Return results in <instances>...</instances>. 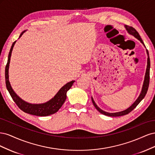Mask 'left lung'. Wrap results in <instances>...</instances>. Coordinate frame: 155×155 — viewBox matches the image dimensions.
I'll list each match as a JSON object with an SVG mask.
<instances>
[{"instance_id": "obj_1", "label": "left lung", "mask_w": 155, "mask_h": 155, "mask_svg": "<svg viewBox=\"0 0 155 155\" xmlns=\"http://www.w3.org/2000/svg\"><path fill=\"white\" fill-rule=\"evenodd\" d=\"M125 28L126 30L127 31L128 34H129L130 35L134 36L135 38H137L138 40H139L140 42H141V43L143 44V45L145 47V46L143 43V42L142 41V39H141V37H140L139 34L138 33V31L136 30L134 28L131 27V26H127L125 25ZM146 52L147 54V68H146V71H145V78H144V81H143V85H142V91L141 92H140V95L138 96V97L137 99L133 104L131 105V106H130L128 109H127L123 111H120V112H113V113H110V112H105L104 110H101L99 107H97V105L96 104L95 101H94V99L92 98V101L93 103V105L95 107L96 109L99 111L100 113L104 114L105 116H112V117H116V116H124V115H126L129 114L130 112L132 111L134 108L137 107L138 104L141 101L145 96V94H147V90H148V87H149V70H150V59H149V52H148V50H146Z\"/></svg>"}]
</instances>
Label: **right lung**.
Segmentation results:
<instances>
[{
    "label": "right lung",
    "instance_id": "1",
    "mask_svg": "<svg viewBox=\"0 0 155 155\" xmlns=\"http://www.w3.org/2000/svg\"><path fill=\"white\" fill-rule=\"evenodd\" d=\"M26 31V30H25L21 33L19 36V38ZM16 41H15L12 44L10 51V52H9L8 62L5 68L6 85L9 93H10V96L12 97L13 100L15 101V103L18 107V108H19L20 109H21L23 112L31 115H35V116H49L55 113V112H58L60 108L62 107L65 100H66L67 92L69 89L71 88L75 81H72L67 83L66 85H64L63 87H62L60 88V90L54 96V97L51 98V100H50L47 102L44 103V104H32L22 100L21 98L18 96L15 92H14L11 86L10 81H9L8 73H9V67H10V58H11L13 46L15 45Z\"/></svg>",
    "mask_w": 155,
    "mask_h": 155
}]
</instances>
